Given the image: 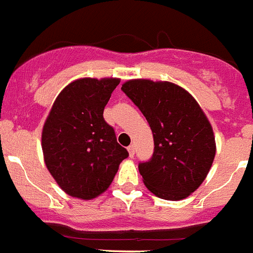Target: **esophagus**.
<instances>
[{"label":"esophagus","instance_id":"obj_1","mask_svg":"<svg viewBox=\"0 0 253 253\" xmlns=\"http://www.w3.org/2000/svg\"><path fill=\"white\" fill-rule=\"evenodd\" d=\"M128 152H129V157H130V158H133L134 153H135V147H134L133 144L129 145V147H128Z\"/></svg>","mask_w":253,"mask_h":253}]
</instances>
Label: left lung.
<instances>
[{
    "label": "left lung",
    "instance_id": "1",
    "mask_svg": "<svg viewBox=\"0 0 253 253\" xmlns=\"http://www.w3.org/2000/svg\"><path fill=\"white\" fill-rule=\"evenodd\" d=\"M122 90L142 111L154 138L149 162L139 164L145 187L162 199L180 201L207 177L216 155L212 125L187 90L169 81L133 79Z\"/></svg>",
    "mask_w": 253,
    "mask_h": 253
}]
</instances>
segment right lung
<instances>
[{
    "instance_id": "right-lung-1",
    "label": "right lung",
    "mask_w": 253,
    "mask_h": 253,
    "mask_svg": "<svg viewBox=\"0 0 253 253\" xmlns=\"http://www.w3.org/2000/svg\"><path fill=\"white\" fill-rule=\"evenodd\" d=\"M117 78H83L55 99L42 128L41 147L50 174L66 194L94 199L109 188L128 152L104 120Z\"/></svg>"
}]
</instances>
